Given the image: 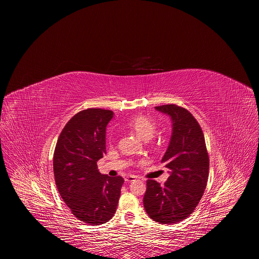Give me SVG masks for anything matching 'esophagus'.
I'll return each instance as SVG.
<instances>
[{
  "label": "esophagus",
  "mask_w": 259,
  "mask_h": 259,
  "mask_svg": "<svg viewBox=\"0 0 259 259\" xmlns=\"http://www.w3.org/2000/svg\"><path fill=\"white\" fill-rule=\"evenodd\" d=\"M136 176H133V175H128V176H126L125 177V181H127V182H132V181H134V180H136Z\"/></svg>",
  "instance_id": "esophagus-1"
}]
</instances>
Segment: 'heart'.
Returning <instances> with one entry per match:
<instances>
[{
    "instance_id": "1",
    "label": "heart",
    "mask_w": 259,
    "mask_h": 259,
    "mask_svg": "<svg viewBox=\"0 0 259 259\" xmlns=\"http://www.w3.org/2000/svg\"><path fill=\"white\" fill-rule=\"evenodd\" d=\"M127 126L143 140L152 139L157 130L156 123L151 118L142 115L131 118L127 122Z\"/></svg>"
}]
</instances>
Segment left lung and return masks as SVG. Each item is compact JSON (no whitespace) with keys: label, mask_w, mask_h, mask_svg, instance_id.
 I'll return each instance as SVG.
<instances>
[{"label":"left lung","mask_w":259,"mask_h":259,"mask_svg":"<svg viewBox=\"0 0 259 259\" xmlns=\"http://www.w3.org/2000/svg\"><path fill=\"white\" fill-rule=\"evenodd\" d=\"M155 108L172 123L168 149L161 160L170 175L163 187L154 179L146 181L143 206L153 220L173 225L198 206L207 186L209 157L203 131L189 110L175 104Z\"/></svg>","instance_id":"obj_1"}]
</instances>
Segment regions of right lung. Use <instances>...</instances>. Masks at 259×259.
Instances as JSON below:
<instances>
[{"label":"right lung","instance_id":"obj_1","mask_svg":"<svg viewBox=\"0 0 259 259\" xmlns=\"http://www.w3.org/2000/svg\"><path fill=\"white\" fill-rule=\"evenodd\" d=\"M114 113L88 108L62 129L53 157L57 190L71 213L87 225L107 223L116 213L124 179L101 174L97 161L105 151L106 126Z\"/></svg>","mask_w":259,"mask_h":259}]
</instances>
